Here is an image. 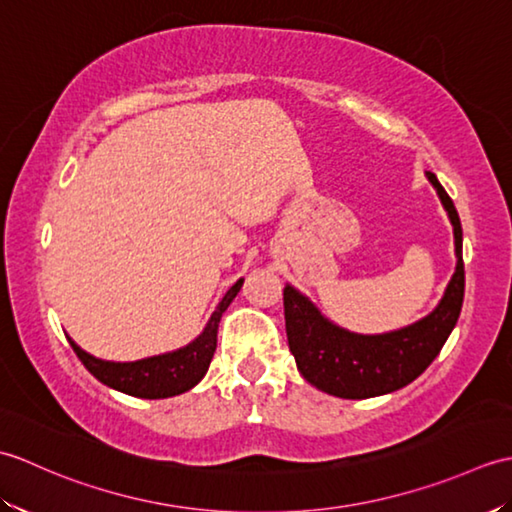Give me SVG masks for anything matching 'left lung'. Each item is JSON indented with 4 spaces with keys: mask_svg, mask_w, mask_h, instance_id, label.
Returning a JSON list of instances; mask_svg holds the SVG:
<instances>
[{
    "mask_svg": "<svg viewBox=\"0 0 512 512\" xmlns=\"http://www.w3.org/2000/svg\"><path fill=\"white\" fill-rule=\"evenodd\" d=\"M427 178L438 189L447 209L458 268L449 281L440 306L429 317L396 332L363 336L336 328L312 303L292 286L284 288V317L288 347L295 356L301 376L310 385L339 398H372L389 394L416 380L447 343L458 323L464 301L462 224L453 200L438 182L436 173Z\"/></svg>",
    "mask_w": 512,
    "mask_h": 512,
    "instance_id": "left-lung-1",
    "label": "left lung"
}]
</instances>
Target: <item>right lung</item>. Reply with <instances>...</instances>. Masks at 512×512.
<instances>
[{
	"label": "right lung",
	"instance_id": "1",
	"mask_svg": "<svg viewBox=\"0 0 512 512\" xmlns=\"http://www.w3.org/2000/svg\"><path fill=\"white\" fill-rule=\"evenodd\" d=\"M242 284L244 279H239L235 286L228 288V292L220 301V306L215 308L211 321L206 323L204 332L193 343L182 347L178 352L145 358V361H136V363H110V361H101V358H94L88 352H83L72 339L68 341L72 345L74 354L79 356V361L88 367V372L99 378L103 385L136 398L154 400V398L178 396L198 385L204 378L217 347V325H220L224 310L231 306V301L235 299Z\"/></svg>",
	"mask_w": 512,
	"mask_h": 512
}]
</instances>
